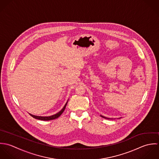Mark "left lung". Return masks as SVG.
Listing matches in <instances>:
<instances>
[{"instance_id":"1","label":"left lung","mask_w":159,"mask_h":159,"mask_svg":"<svg viewBox=\"0 0 159 159\" xmlns=\"http://www.w3.org/2000/svg\"><path fill=\"white\" fill-rule=\"evenodd\" d=\"M101 117H102L103 118H105V119H108V118H106V117H103V116H101Z\"/></svg>"}]
</instances>
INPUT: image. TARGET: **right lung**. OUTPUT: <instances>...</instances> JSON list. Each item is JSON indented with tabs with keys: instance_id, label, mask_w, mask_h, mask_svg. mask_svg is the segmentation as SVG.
Returning <instances> with one entry per match:
<instances>
[{
	"instance_id": "right-lung-1",
	"label": "right lung",
	"mask_w": 159,
	"mask_h": 159,
	"mask_svg": "<svg viewBox=\"0 0 159 159\" xmlns=\"http://www.w3.org/2000/svg\"><path fill=\"white\" fill-rule=\"evenodd\" d=\"M67 101L66 102V103L65 104V105H64V106L63 107V108L60 111V112H58V113H57V114H54V115H52V116H45V117H43V116H34V115H32V114H30L31 116H32L33 118H34V119H39V120H53V119H57V118H58L62 114H63V112H64V109H65V108H66V105H67Z\"/></svg>"
}]
</instances>
